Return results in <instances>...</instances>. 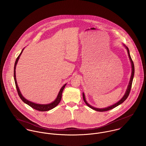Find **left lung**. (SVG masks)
I'll return each instance as SVG.
<instances>
[{
	"label": "left lung",
	"mask_w": 146,
	"mask_h": 146,
	"mask_svg": "<svg viewBox=\"0 0 146 146\" xmlns=\"http://www.w3.org/2000/svg\"><path fill=\"white\" fill-rule=\"evenodd\" d=\"M123 46L126 47V48L127 49V51L128 52V54H129V58L130 60L131 61V66H132V73H131V78H130V80H129V86L127 87V89L126 90V92L125 93V94L124 95V96L122 98V99L120 100L119 102H118L117 103L112 105L110 106H109L108 108H103V109H98V108H95L94 107H93L91 105H90L88 103L86 102V98H85V95L83 93V100L84 101V102L86 104L87 106H88L89 108H90L91 109L94 110L95 111H97L103 112V111H108V110H110L111 109H112L115 108H116V106H119V105H120L121 104L123 103L124 101H125V100L128 98L129 96V94L130 93V90H131V86H132V81H133V77H134V73H135V67H134V64H133V62L132 60L131 57V56H130V54H129V48L127 47H126L125 44H123Z\"/></svg>",
	"instance_id": "1"
}]
</instances>
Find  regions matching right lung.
<instances>
[{
	"label": "right lung",
	"mask_w": 146,
	"mask_h": 146,
	"mask_svg": "<svg viewBox=\"0 0 146 146\" xmlns=\"http://www.w3.org/2000/svg\"><path fill=\"white\" fill-rule=\"evenodd\" d=\"M24 50V48L23 49V50L21 52V53H20V54L19 55V56L17 57V60L15 61V65H14V80H15V86H16V88L17 89V93L19 94V96H20V99L23 100V102L24 103H25L26 104H27L28 105H29L30 106H31L32 108L36 110L40 111H48L50 110H51L52 109H53L54 108H55L56 106H57V105L60 103L61 99H62V92L63 90L64 89V88H65V86H66V84H64V86H63L61 89H60V91L58 93V94L57 95V98L56 99V100L53 102L52 103L48 104H36V103H33L31 102H30L29 100H27L26 99L22 94H21L20 90L19 89V87L17 86V79H16V74H15V69H16V66L17 64V62L19 59V57L20 56V55L21 54L22 52Z\"/></svg>",
	"instance_id": "add662e5"
}]
</instances>
